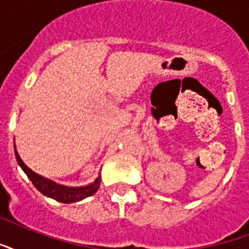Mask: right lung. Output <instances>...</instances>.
<instances>
[{
	"mask_svg": "<svg viewBox=\"0 0 249 249\" xmlns=\"http://www.w3.org/2000/svg\"><path fill=\"white\" fill-rule=\"evenodd\" d=\"M15 158H17V162L22 170L26 172V175L31 183L34 184V187L39 191L40 193H43L44 196L51 197L53 200L58 201V202H64V204H70V202H77V201H81L83 198H86L89 196H92L98 188L100 185V176L98 179L95 180L94 183L87 185V187H81V188H68V187H62V185H58V184L53 183L51 180H47L44 178H41L40 175L35 174L34 171H31L28 168L23 162L22 159L17 153L15 150Z\"/></svg>",
	"mask_w": 249,
	"mask_h": 249,
	"instance_id": "obj_1",
	"label": "right lung"
}]
</instances>
